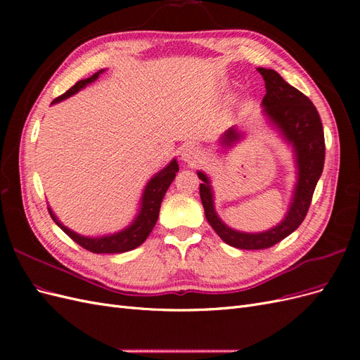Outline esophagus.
<instances>
[{
	"instance_id": "esophagus-1",
	"label": "esophagus",
	"mask_w": 360,
	"mask_h": 360,
	"mask_svg": "<svg viewBox=\"0 0 360 360\" xmlns=\"http://www.w3.org/2000/svg\"><path fill=\"white\" fill-rule=\"evenodd\" d=\"M181 160L186 162L191 167L198 165V163H202L205 160V153L200 147L191 144L181 150Z\"/></svg>"
}]
</instances>
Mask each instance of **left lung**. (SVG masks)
Instances as JSON below:
<instances>
[{"instance_id": "8db88e82", "label": "left lung", "mask_w": 360, "mask_h": 360, "mask_svg": "<svg viewBox=\"0 0 360 360\" xmlns=\"http://www.w3.org/2000/svg\"><path fill=\"white\" fill-rule=\"evenodd\" d=\"M257 70L266 84V96L261 102L263 114L282 139L291 146L297 179L284 219L266 231L243 233L228 226L217 216L210 179L202 171L197 172L202 180L200 195L207 222L225 243L238 249H266L296 231L308 213L315 186L324 167V132L317 108L307 96L282 79L278 72L264 68H258ZM242 138L243 134L233 126L221 136V144L230 148Z\"/></svg>"}]
</instances>
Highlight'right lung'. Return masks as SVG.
<instances>
[{"instance_id": "obj_1", "label": "right lung", "mask_w": 360, "mask_h": 360, "mask_svg": "<svg viewBox=\"0 0 360 360\" xmlns=\"http://www.w3.org/2000/svg\"><path fill=\"white\" fill-rule=\"evenodd\" d=\"M103 72H105V69L96 72L94 75L90 76V78L78 81L70 90H68L66 93L57 97V99L52 102V105L58 103L61 101H66L68 97L76 94L79 90H82L84 86L94 82L97 78H99V75ZM177 172H179V163L176 159H172L165 168H162L159 172H156L155 176L151 177L146 184L143 197H141L138 214L135 216V219L130 222V225L123 228L122 231H117L114 234H106V236H99V237L81 236L78 233L72 231L70 228H68L66 225H63L58 221L56 213L51 210V207H48V210H49V214L53 219V222H56L61 228V230L72 238L73 242H76L84 249L90 250V252H94V254L127 252V250H132V249L138 248L139 245H143L146 242V238L148 237V234L151 233V230L155 228V225L158 222V217H159L160 202H162L163 197H165L169 184L172 183L174 179H176Z\"/></svg>"}]
</instances>
